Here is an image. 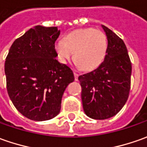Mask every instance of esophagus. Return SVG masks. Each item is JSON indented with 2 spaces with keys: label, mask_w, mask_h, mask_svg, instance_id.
I'll return each instance as SVG.
<instances>
[{
  "label": "esophagus",
  "mask_w": 147,
  "mask_h": 147,
  "mask_svg": "<svg viewBox=\"0 0 147 147\" xmlns=\"http://www.w3.org/2000/svg\"><path fill=\"white\" fill-rule=\"evenodd\" d=\"M74 76H75V80H78L79 74L77 73L76 71H74Z\"/></svg>",
  "instance_id": "obj_1"
}]
</instances>
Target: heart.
<instances>
[{
	"label": "heart",
	"instance_id": "b5f03b06",
	"mask_svg": "<svg viewBox=\"0 0 147 147\" xmlns=\"http://www.w3.org/2000/svg\"><path fill=\"white\" fill-rule=\"evenodd\" d=\"M62 63H66L73 58L79 66L86 71L98 67L103 62L107 49V37L101 30L94 28L77 29L65 36L55 45Z\"/></svg>",
	"mask_w": 147,
	"mask_h": 147
}]
</instances>
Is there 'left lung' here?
I'll list each match as a JSON object with an SVG mask.
<instances>
[{"instance_id": "8db88e82", "label": "left lung", "mask_w": 147, "mask_h": 147, "mask_svg": "<svg viewBox=\"0 0 147 147\" xmlns=\"http://www.w3.org/2000/svg\"><path fill=\"white\" fill-rule=\"evenodd\" d=\"M107 37L104 61L97 69L80 76L84 113L94 119L114 116L129 98L132 64L126 45L111 30L102 26Z\"/></svg>"}]
</instances>
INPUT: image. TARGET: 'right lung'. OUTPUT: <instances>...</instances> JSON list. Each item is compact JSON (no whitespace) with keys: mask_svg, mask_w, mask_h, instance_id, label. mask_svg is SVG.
<instances>
[{"mask_svg":"<svg viewBox=\"0 0 147 147\" xmlns=\"http://www.w3.org/2000/svg\"><path fill=\"white\" fill-rule=\"evenodd\" d=\"M57 27L36 26L16 39L5 63L9 98L28 119L44 121L60 112L63 94L73 82V71L57 60Z\"/></svg>","mask_w":147,"mask_h":147,"instance_id":"obj_1","label":"right lung"}]
</instances>
